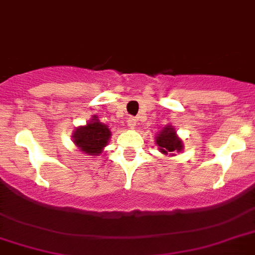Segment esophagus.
<instances>
[{
	"instance_id": "esophagus-1",
	"label": "esophagus",
	"mask_w": 255,
	"mask_h": 255,
	"mask_svg": "<svg viewBox=\"0 0 255 255\" xmlns=\"http://www.w3.org/2000/svg\"><path fill=\"white\" fill-rule=\"evenodd\" d=\"M136 118H133V117H129L127 119V124H128V127L129 128H134V126H136Z\"/></svg>"
}]
</instances>
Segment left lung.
Returning a JSON list of instances; mask_svg holds the SVG:
<instances>
[{
	"instance_id": "obj_1",
	"label": "left lung",
	"mask_w": 255,
	"mask_h": 255,
	"mask_svg": "<svg viewBox=\"0 0 255 255\" xmlns=\"http://www.w3.org/2000/svg\"><path fill=\"white\" fill-rule=\"evenodd\" d=\"M156 144L158 145L160 152L163 154H171L174 156L175 152H181L183 149V142L177 136V131L173 126L163 127L162 131L156 137Z\"/></svg>"
}]
</instances>
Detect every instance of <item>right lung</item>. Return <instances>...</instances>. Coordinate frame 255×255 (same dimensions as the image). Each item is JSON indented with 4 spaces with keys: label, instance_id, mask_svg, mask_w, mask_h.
<instances>
[{
    "label": "right lung",
    "instance_id": "right-lung-1",
    "mask_svg": "<svg viewBox=\"0 0 255 255\" xmlns=\"http://www.w3.org/2000/svg\"><path fill=\"white\" fill-rule=\"evenodd\" d=\"M72 137L81 152L90 156H97L102 153L103 148L109 144L111 131L94 115L86 126L76 128Z\"/></svg>",
    "mask_w": 255,
    "mask_h": 255
}]
</instances>
